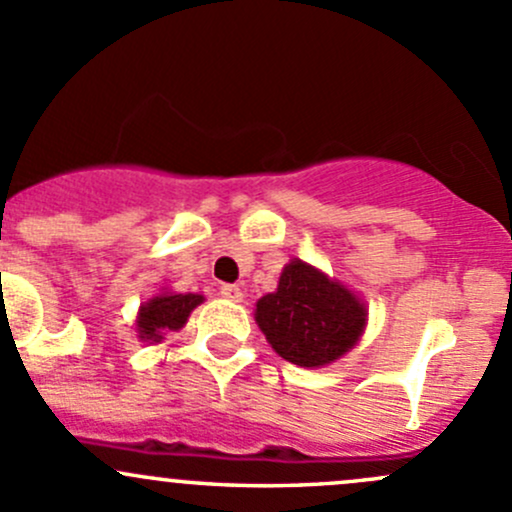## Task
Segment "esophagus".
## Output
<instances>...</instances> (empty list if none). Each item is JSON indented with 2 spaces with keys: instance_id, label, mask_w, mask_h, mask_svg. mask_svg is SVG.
Masks as SVG:
<instances>
[{
  "instance_id": "34e87169",
  "label": "esophagus",
  "mask_w": 512,
  "mask_h": 512,
  "mask_svg": "<svg viewBox=\"0 0 512 512\" xmlns=\"http://www.w3.org/2000/svg\"><path fill=\"white\" fill-rule=\"evenodd\" d=\"M219 293L224 295L226 300H231V303H241V300H244V291H241L239 286H231V283H224V286L219 288Z\"/></svg>"
}]
</instances>
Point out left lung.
<instances>
[{
	"label": "left lung",
	"instance_id": "obj_1",
	"mask_svg": "<svg viewBox=\"0 0 512 512\" xmlns=\"http://www.w3.org/2000/svg\"><path fill=\"white\" fill-rule=\"evenodd\" d=\"M256 323L283 360L320 367L345 355L365 328V308L347 288L291 261L278 291L256 303Z\"/></svg>",
	"mask_w": 512,
	"mask_h": 512
}]
</instances>
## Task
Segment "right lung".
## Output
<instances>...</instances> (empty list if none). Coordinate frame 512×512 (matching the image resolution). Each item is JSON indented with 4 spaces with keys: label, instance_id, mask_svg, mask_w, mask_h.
<instances>
[{
    "label": "right lung",
    "instance_id": "add662e5",
    "mask_svg": "<svg viewBox=\"0 0 512 512\" xmlns=\"http://www.w3.org/2000/svg\"><path fill=\"white\" fill-rule=\"evenodd\" d=\"M202 303V295L179 293V295H157L150 303L140 308L138 330L142 340H162L165 330H179L187 323L189 313Z\"/></svg>",
    "mask_w": 512,
    "mask_h": 512
}]
</instances>
